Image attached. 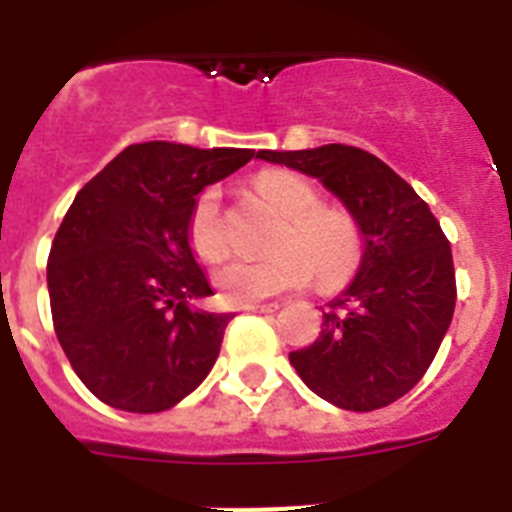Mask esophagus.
Returning <instances> with one entry per match:
<instances>
[{
  "mask_svg": "<svg viewBox=\"0 0 512 512\" xmlns=\"http://www.w3.org/2000/svg\"><path fill=\"white\" fill-rule=\"evenodd\" d=\"M279 305L276 303H252V305H244V311H252V313H271L276 311Z\"/></svg>",
  "mask_w": 512,
  "mask_h": 512,
  "instance_id": "34e87169",
  "label": "esophagus"
}]
</instances>
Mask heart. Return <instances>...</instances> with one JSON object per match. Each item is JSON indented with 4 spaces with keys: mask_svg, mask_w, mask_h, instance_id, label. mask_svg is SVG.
Listing matches in <instances>:
<instances>
[{
    "mask_svg": "<svg viewBox=\"0 0 512 512\" xmlns=\"http://www.w3.org/2000/svg\"><path fill=\"white\" fill-rule=\"evenodd\" d=\"M255 188L281 215L271 236V255L260 260L228 257L212 273V287L225 305H252L265 297L305 287L316 273L324 289L345 287L364 263V231L350 212L321 204L319 188L308 177L287 170L257 175ZM185 239L193 255L212 263L225 252L220 191L201 188L193 199Z\"/></svg>",
    "mask_w": 512,
    "mask_h": 512,
    "instance_id": "obj_1",
    "label": "heart"
}]
</instances>
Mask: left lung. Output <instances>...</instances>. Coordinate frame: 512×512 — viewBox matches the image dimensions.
<instances>
[{
  "mask_svg": "<svg viewBox=\"0 0 512 512\" xmlns=\"http://www.w3.org/2000/svg\"><path fill=\"white\" fill-rule=\"evenodd\" d=\"M319 177L356 217L366 252L356 281L324 313L319 340L289 361L308 388L348 412L393 404L428 372L457 303L449 239L388 164L356 146L257 151Z\"/></svg>",
  "mask_w": 512,
  "mask_h": 512,
  "instance_id": "obj_1",
  "label": "left lung"
}]
</instances>
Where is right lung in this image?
<instances>
[{
    "label": "right lung",
    "instance_id": "obj_1",
    "mask_svg": "<svg viewBox=\"0 0 512 512\" xmlns=\"http://www.w3.org/2000/svg\"><path fill=\"white\" fill-rule=\"evenodd\" d=\"M252 156L135 143L76 193L52 241L47 289L60 348L103 404L164 412L215 366L233 316L188 305L212 287L185 223L196 193Z\"/></svg>",
    "mask_w": 512,
    "mask_h": 512
}]
</instances>
